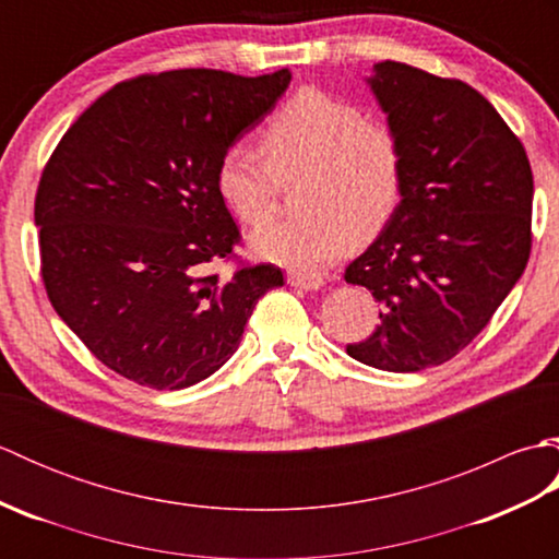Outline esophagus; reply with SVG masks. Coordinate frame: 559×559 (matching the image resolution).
<instances>
[{
  "label": "esophagus",
  "mask_w": 559,
  "mask_h": 559,
  "mask_svg": "<svg viewBox=\"0 0 559 559\" xmlns=\"http://www.w3.org/2000/svg\"><path fill=\"white\" fill-rule=\"evenodd\" d=\"M288 283L302 290H319L324 286V276L322 273H290Z\"/></svg>",
  "instance_id": "obj_1"
}]
</instances>
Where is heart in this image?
I'll use <instances>...</instances> for the list:
<instances>
[{
  "mask_svg": "<svg viewBox=\"0 0 559 559\" xmlns=\"http://www.w3.org/2000/svg\"><path fill=\"white\" fill-rule=\"evenodd\" d=\"M261 160L230 146L216 165V189L237 218L266 223L278 185L305 177V216L271 223L252 235L261 257L293 269H324L386 228L403 197L406 156L396 129L370 120L360 105L322 88H302L259 136Z\"/></svg>",
  "mask_w": 559,
  "mask_h": 559,
  "instance_id": "1",
  "label": "heart"
}]
</instances>
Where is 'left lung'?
I'll list each match as a JSON object with an SVG mask.
<instances>
[{
	"label": "left lung",
	"mask_w": 559,
	"mask_h": 559,
	"mask_svg": "<svg viewBox=\"0 0 559 559\" xmlns=\"http://www.w3.org/2000/svg\"><path fill=\"white\" fill-rule=\"evenodd\" d=\"M396 129L406 182L394 218L346 269L382 302L350 358L420 372L488 326L531 254L533 173L519 136L476 88L401 62L367 79Z\"/></svg>",
	"instance_id": "left-lung-1"
}]
</instances>
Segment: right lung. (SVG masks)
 Segmentation results:
<instances>
[{"label": "right lung", "instance_id": "obj_1", "mask_svg": "<svg viewBox=\"0 0 559 559\" xmlns=\"http://www.w3.org/2000/svg\"><path fill=\"white\" fill-rule=\"evenodd\" d=\"M290 71L173 69L120 81L47 160L35 225L40 276L64 324L112 372L148 389L211 377L240 346L273 264H245L216 165L264 120ZM236 266L228 277L211 263Z\"/></svg>", "mask_w": 559, "mask_h": 559}]
</instances>
